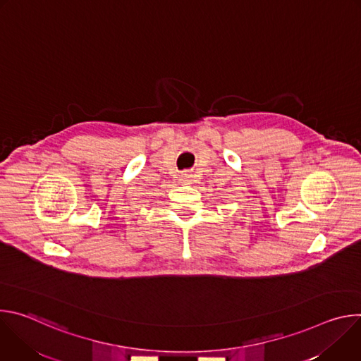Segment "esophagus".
Segmentation results:
<instances>
[{
    "instance_id": "1",
    "label": "esophagus",
    "mask_w": 361,
    "mask_h": 361,
    "mask_svg": "<svg viewBox=\"0 0 361 361\" xmlns=\"http://www.w3.org/2000/svg\"><path fill=\"white\" fill-rule=\"evenodd\" d=\"M190 177H191V176L184 174V176H183V181H184V183H188V181H190Z\"/></svg>"
}]
</instances>
